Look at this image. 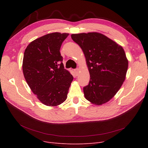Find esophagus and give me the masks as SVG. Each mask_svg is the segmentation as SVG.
<instances>
[{"label": "esophagus", "instance_id": "esophagus-1", "mask_svg": "<svg viewBox=\"0 0 148 148\" xmlns=\"http://www.w3.org/2000/svg\"><path fill=\"white\" fill-rule=\"evenodd\" d=\"M74 71L76 75H78L79 73V68H75V69H74Z\"/></svg>", "mask_w": 148, "mask_h": 148}]
</instances>
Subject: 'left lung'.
Returning <instances> with one entry per match:
<instances>
[{"label":"left lung","instance_id":"1","mask_svg":"<svg viewBox=\"0 0 148 148\" xmlns=\"http://www.w3.org/2000/svg\"><path fill=\"white\" fill-rule=\"evenodd\" d=\"M82 49L90 74L84 97L93 104L101 105L112 99L125 79L128 62L121 45L97 32L72 34Z\"/></svg>","mask_w":148,"mask_h":148}]
</instances>
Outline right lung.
Instances as JSON below:
<instances>
[{
	"label": "right lung",
	"mask_w": 148,
	"mask_h": 148,
	"mask_svg": "<svg viewBox=\"0 0 148 148\" xmlns=\"http://www.w3.org/2000/svg\"><path fill=\"white\" fill-rule=\"evenodd\" d=\"M68 34L51 33L31 42L26 49L23 71L29 86L44 104L56 106L66 99L73 80L64 68L60 53Z\"/></svg>",
	"instance_id": "add662e5"
}]
</instances>
